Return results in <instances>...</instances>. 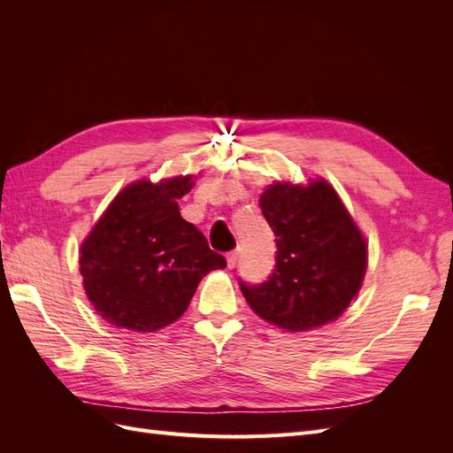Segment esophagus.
Returning <instances> with one entry per match:
<instances>
[{"label":"esophagus","instance_id":"obj_1","mask_svg":"<svg viewBox=\"0 0 453 453\" xmlns=\"http://www.w3.org/2000/svg\"><path fill=\"white\" fill-rule=\"evenodd\" d=\"M238 255H240V251H238V250L230 251V253L226 255V263H228V268H230V270L236 266V263H238Z\"/></svg>","mask_w":453,"mask_h":453}]
</instances>
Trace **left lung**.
I'll return each mask as SVG.
<instances>
[{
	"instance_id": "left-lung-1",
	"label": "left lung",
	"mask_w": 453,
	"mask_h": 453,
	"mask_svg": "<svg viewBox=\"0 0 453 453\" xmlns=\"http://www.w3.org/2000/svg\"><path fill=\"white\" fill-rule=\"evenodd\" d=\"M260 210L276 236V266L266 281L240 289L253 311L287 331L334 321L357 295L366 243L334 188L325 181L272 185Z\"/></svg>"
}]
</instances>
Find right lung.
I'll return each mask as SVG.
<instances>
[{"instance_id":"add662e5","label":"right lung","mask_w":453,"mask_h":453,"mask_svg":"<svg viewBox=\"0 0 453 453\" xmlns=\"http://www.w3.org/2000/svg\"><path fill=\"white\" fill-rule=\"evenodd\" d=\"M190 177L127 187L81 248L85 291L105 321L153 333L180 319L205 273L226 266L177 200Z\"/></svg>"}]
</instances>
